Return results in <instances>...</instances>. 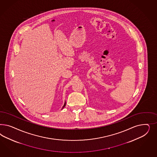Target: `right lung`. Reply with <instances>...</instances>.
<instances>
[{"label": "right lung", "mask_w": 157, "mask_h": 157, "mask_svg": "<svg viewBox=\"0 0 157 157\" xmlns=\"http://www.w3.org/2000/svg\"><path fill=\"white\" fill-rule=\"evenodd\" d=\"M66 101L64 102V105H63V108H62V109H63L64 108V106H66Z\"/></svg>", "instance_id": "1"}]
</instances>
